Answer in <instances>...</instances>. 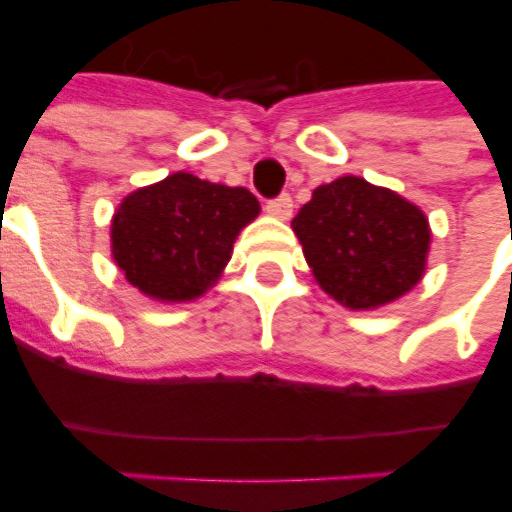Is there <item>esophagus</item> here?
I'll return each instance as SVG.
<instances>
[{"label": "esophagus", "instance_id": "34e87169", "mask_svg": "<svg viewBox=\"0 0 512 512\" xmlns=\"http://www.w3.org/2000/svg\"><path fill=\"white\" fill-rule=\"evenodd\" d=\"M265 209H268V215L279 217V220H289V217H292V199H289L287 193H281V196L268 201Z\"/></svg>", "mask_w": 512, "mask_h": 512}]
</instances>
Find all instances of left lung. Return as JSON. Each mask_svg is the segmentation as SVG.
Here are the masks:
<instances>
[{"instance_id": "obj_1", "label": "left lung", "mask_w": 512, "mask_h": 512, "mask_svg": "<svg viewBox=\"0 0 512 512\" xmlns=\"http://www.w3.org/2000/svg\"><path fill=\"white\" fill-rule=\"evenodd\" d=\"M292 231L319 287L353 311L406 295L428 263L430 228L422 209L356 175L319 185Z\"/></svg>"}]
</instances>
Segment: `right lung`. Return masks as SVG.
<instances>
[{"label": "right lung", "mask_w": 512, "mask_h": 512, "mask_svg": "<svg viewBox=\"0 0 512 512\" xmlns=\"http://www.w3.org/2000/svg\"><path fill=\"white\" fill-rule=\"evenodd\" d=\"M257 212L247 188L175 172L124 196L111 223V252L143 295L188 303L220 279L233 241Z\"/></svg>", "instance_id": "right-lung-1"}]
</instances>
